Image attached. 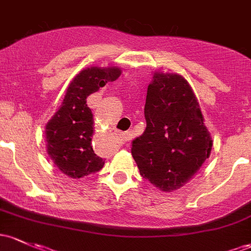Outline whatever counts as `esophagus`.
<instances>
[{"label":"esophagus","mask_w":251,"mask_h":251,"mask_svg":"<svg viewBox=\"0 0 251 251\" xmlns=\"http://www.w3.org/2000/svg\"><path fill=\"white\" fill-rule=\"evenodd\" d=\"M119 139L121 143H126L127 142V134L126 133H120L119 134Z\"/></svg>","instance_id":"obj_1"}]
</instances>
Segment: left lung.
Masks as SVG:
<instances>
[{"instance_id":"1","label":"left lung","mask_w":251,"mask_h":251,"mask_svg":"<svg viewBox=\"0 0 251 251\" xmlns=\"http://www.w3.org/2000/svg\"><path fill=\"white\" fill-rule=\"evenodd\" d=\"M144 115L147 128L132 142V156L159 191H176L199 172L213 145L191 84L178 74L155 71Z\"/></svg>"}]
</instances>
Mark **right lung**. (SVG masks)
Returning a JSON list of instances; mask_svg holds the SVG:
<instances>
[{
  "instance_id": "obj_1",
  "label": "right lung",
  "mask_w": 251,
  "mask_h": 251,
  "mask_svg": "<svg viewBox=\"0 0 251 251\" xmlns=\"http://www.w3.org/2000/svg\"><path fill=\"white\" fill-rule=\"evenodd\" d=\"M121 75L118 67H89L74 77L58 111L45 126L46 151L63 174L81 178L102 169L93 150L94 117L87 98Z\"/></svg>"
}]
</instances>
